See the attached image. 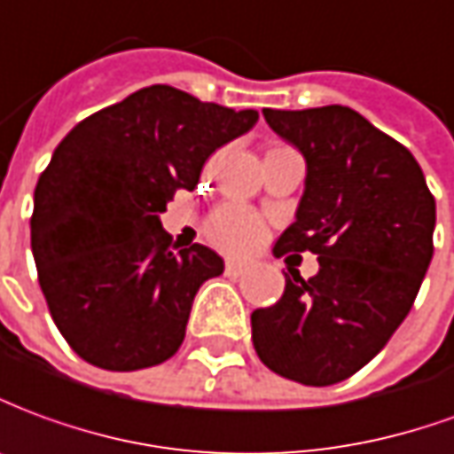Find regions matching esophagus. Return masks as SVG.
<instances>
[{
	"mask_svg": "<svg viewBox=\"0 0 454 454\" xmlns=\"http://www.w3.org/2000/svg\"><path fill=\"white\" fill-rule=\"evenodd\" d=\"M224 271L230 273V276H242L244 271H249V263L237 262V259H227L224 262Z\"/></svg>",
	"mask_w": 454,
	"mask_h": 454,
	"instance_id": "obj_1",
	"label": "esophagus"
}]
</instances>
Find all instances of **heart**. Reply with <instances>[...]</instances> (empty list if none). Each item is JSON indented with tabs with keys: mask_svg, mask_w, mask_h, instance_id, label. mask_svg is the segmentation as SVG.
I'll return each instance as SVG.
<instances>
[{
	"mask_svg": "<svg viewBox=\"0 0 454 454\" xmlns=\"http://www.w3.org/2000/svg\"><path fill=\"white\" fill-rule=\"evenodd\" d=\"M205 234L224 252L244 254L262 242V220L242 202H224L205 222Z\"/></svg>",
	"mask_w": 454,
	"mask_h": 454,
	"instance_id": "obj_1",
	"label": "heart"
}]
</instances>
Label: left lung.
Segmentation results:
<instances>
[{
  "instance_id": "1",
  "label": "left lung",
  "mask_w": 454,
  "mask_h": 454,
  "mask_svg": "<svg viewBox=\"0 0 454 454\" xmlns=\"http://www.w3.org/2000/svg\"><path fill=\"white\" fill-rule=\"evenodd\" d=\"M263 119L308 168L273 254L313 252L320 271L305 281L288 266L281 301L252 313V342L276 374L330 387L372 362L411 310L433 259L435 198L413 153L355 109H263Z\"/></svg>"
}]
</instances>
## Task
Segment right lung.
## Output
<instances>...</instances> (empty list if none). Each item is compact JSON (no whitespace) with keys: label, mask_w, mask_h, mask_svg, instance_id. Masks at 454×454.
Masks as SVG:
<instances>
[{"label":"right lung","mask_w":454,"mask_h":454,"mask_svg":"<svg viewBox=\"0 0 454 454\" xmlns=\"http://www.w3.org/2000/svg\"><path fill=\"white\" fill-rule=\"evenodd\" d=\"M256 119L151 85L58 144L34 192L31 252L51 317L85 362L134 372L178 352L192 298L224 262L202 244H170L159 215Z\"/></svg>","instance_id":"right-lung-1"}]
</instances>
